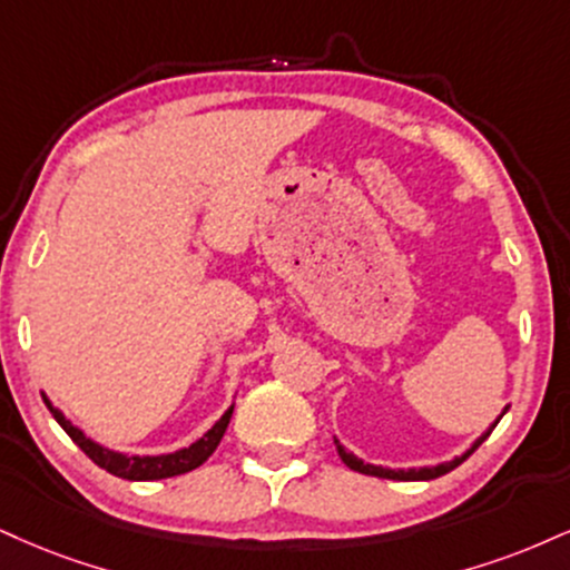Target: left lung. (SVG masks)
<instances>
[{"mask_svg":"<svg viewBox=\"0 0 570 570\" xmlns=\"http://www.w3.org/2000/svg\"><path fill=\"white\" fill-rule=\"evenodd\" d=\"M507 409L510 406H504V411L502 414L497 416V420L491 422V428L485 430V433L478 438L475 443L470 445L468 451H464V454H459V456H454V459H449V462H438V464H430V468H409V470H393V468H382V464H372V462H363L361 456H355L353 451H347L345 445H342L337 438H334V443H337V454H340V459L342 462L347 464V468L351 470H355V472H363V475H374V478H387V481H433V478H441V475H445V472H451L454 468H459V464L464 462V459H468L472 451L478 449V445H481L485 438L491 435V430L497 428L499 424V420H502V416L507 414Z\"/></svg>","mask_w":570,"mask_h":570,"instance_id":"obj_1","label":"left lung"}]
</instances>
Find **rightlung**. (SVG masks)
I'll return each instance as SVG.
<instances>
[{
  "label": "right lung",
  "mask_w": 570,
  "mask_h": 570,
  "mask_svg": "<svg viewBox=\"0 0 570 570\" xmlns=\"http://www.w3.org/2000/svg\"><path fill=\"white\" fill-rule=\"evenodd\" d=\"M45 397V406L50 409V414L55 416V422L60 424V428L66 430L68 435H71V441L79 445L85 454L92 459L98 468H102L106 472H111L116 478H125V481H161V478H175V475H183V472H190L196 468H202L207 459L215 454V449L223 441L225 430H228L230 424V416H233V406L236 403H230L228 409H225V414L219 416V420L212 424V428L204 433L202 438H196L194 443L185 445V449H177V451H169V454H125V451H114L108 449V445H100L98 441H92L85 430L77 428L68 416L60 411L50 397Z\"/></svg>",
  "instance_id": "1"
}]
</instances>
